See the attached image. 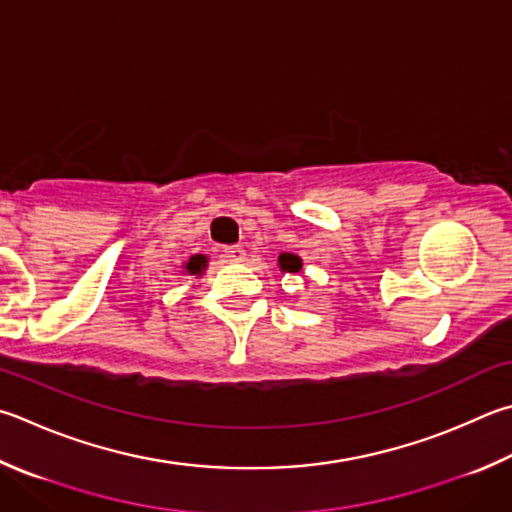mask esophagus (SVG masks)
Instances as JSON below:
<instances>
[{"label": "esophagus", "mask_w": 512, "mask_h": 512, "mask_svg": "<svg viewBox=\"0 0 512 512\" xmlns=\"http://www.w3.org/2000/svg\"><path fill=\"white\" fill-rule=\"evenodd\" d=\"M224 257H226V262H244V257H246V250H244V246H226L224 248Z\"/></svg>", "instance_id": "1"}]
</instances>
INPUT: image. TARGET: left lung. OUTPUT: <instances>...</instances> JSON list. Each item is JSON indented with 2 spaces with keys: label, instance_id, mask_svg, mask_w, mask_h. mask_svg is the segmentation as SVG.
<instances>
[{
  "label": "left lung",
  "instance_id": "left-lung-1",
  "mask_svg": "<svg viewBox=\"0 0 512 512\" xmlns=\"http://www.w3.org/2000/svg\"><path fill=\"white\" fill-rule=\"evenodd\" d=\"M280 266H282V271H286V273H297L302 268V259L297 255H291V253H282L280 255Z\"/></svg>",
  "mask_w": 512,
  "mask_h": 512
}]
</instances>
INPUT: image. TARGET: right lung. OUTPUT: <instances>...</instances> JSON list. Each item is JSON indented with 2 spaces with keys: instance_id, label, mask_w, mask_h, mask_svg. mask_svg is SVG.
<instances>
[{
  "instance_id": "right-lung-1",
  "label": "right lung",
  "mask_w": 512,
  "mask_h": 512,
  "mask_svg": "<svg viewBox=\"0 0 512 512\" xmlns=\"http://www.w3.org/2000/svg\"><path fill=\"white\" fill-rule=\"evenodd\" d=\"M206 262H208V259H206V257H201V255H197V257H192V259H190V262H188V266H185V268H188V273H192V275H197V273H201V271H203V268H206Z\"/></svg>"
}]
</instances>
